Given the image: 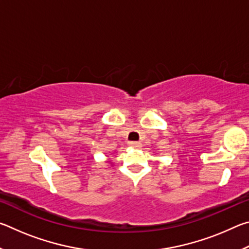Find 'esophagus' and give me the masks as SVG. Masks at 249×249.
Wrapping results in <instances>:
<instances>
[{
  "label": "esophagus",
  "mask_w": 249,
  "mask_h": 249,
  "mask_svg": "<svg viewBox=\"0 0 249 249\" xmlns=\"http://www.w3.org/2000/svg\"><path fill=\"white\" fill-rule=\"evenodd\" d=\"M128 145L132 147H135V148H137V147H141V142H129Z\"/></svg>",
  "instance_id": "34e87169"
}]
</instances>
